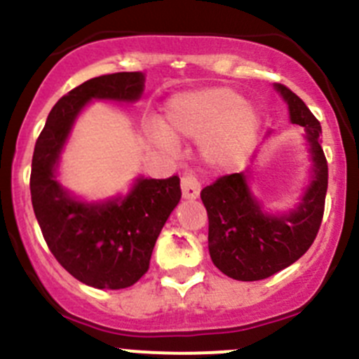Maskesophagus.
<instances>
[{
  "instance_id": "1",
  "label": "esophagus",
  "mask_w": 359,
  "mask_h": 359,
  "mask_svg": "<svg viewBox=\"0 0 359 359\" xmlns=\"http://www.w3.org/2000/svg\"><path fill=\"white\" fill-rule=\"evenodd\" d=\"M184 200H196L200 196V182L193 175H184L180 180Z\"/></svg>"
}]
</instances>
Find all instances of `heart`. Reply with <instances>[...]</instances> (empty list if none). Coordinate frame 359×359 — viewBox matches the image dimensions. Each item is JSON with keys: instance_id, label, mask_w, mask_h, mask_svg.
<instances>
[{"instance_id": "heart-1", "label": "heart", "mask_w": 359, "mask_h": 359, "mask_svg": "<svg viewBox=\"0 0 359 359\" xmlns=\"http://www.w3.org/2000/svg\"><path fill=\"white\" fill-rule=\"evenodd\" d=\"M164 122L172 133L154 129L163 150H175V138L200 140V156L212 168H229L255 149L262 113L229 86H205L175 93L164 106Z\"/></svg>"}]
</instances>
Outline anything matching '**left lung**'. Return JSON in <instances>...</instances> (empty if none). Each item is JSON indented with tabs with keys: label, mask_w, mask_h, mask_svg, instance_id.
<instances>
[{
	"label": "left lung",
	"mask_w": 359,
	"mask_h": 359,
	"mask_svg": "<svg viewBox=\"0 0 359 359\" xmlns=\"http://www.w3.org/2000/svg\"><path fill=\"white\" fill-rule=\"evenodd\" d=\"M273 86L285 100L290 122L304 127L311 163L296 205L267 209L251 189V170L221 177L200 195L209 216L210 259L221 273L241 281L264 280L301 259L316 239L324 214L327 163L319 120L287 86Z\"/></svg>",
	"instance_id": "8db88e82"
}]
</instances>
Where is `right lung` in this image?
Returning <instances> with one entry per match:
<instances>
[{"mask_svg": "<svg viewBox=\"0 0 359 359\" xmlns=\"http://www.w3.org/2000/svg\"><path fill=\"white\" fill-rule=\"evenodd\" d=\"M143 90V72L88 79L55 104L35 143L29 189L43 239L76 280L95 289H126L147 273L157 237L182 196L180 180L138 175L127 193L86 200L60 180L62 154L90 102L134 104Z\"/></svg>", "mask_w": 359, "mask_h": 359, "instance_id": "add662e5", "label": "right lung"}]
</instances>
